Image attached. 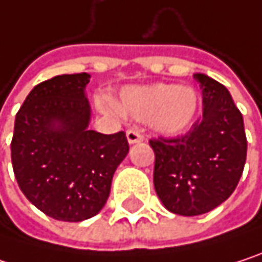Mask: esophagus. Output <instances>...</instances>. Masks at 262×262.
Returning a JSON list of instances; mask_svg holds the SVG:
<instances>
[{"label":"esophagus","instance_id":"1","mask_svg":"<svg viewBox=\"0 0 262 262\" xmlns=\"http://www.w3.org/2000/svg\"><path fill=\"white\" fill-rule=\"evenodd\" d=\"M126 136H127V142H129V144H138V142H142V141H144V136L136 130V129L127 130Z\"/></svg>","mask_w":262,"mask_h":262}]
</instances>
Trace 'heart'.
Listing matches in <instances>:
<instances>
[{
	"mask_svg": "<svg viewBox=\"0 0 262 262\" xmlns=\"http://www.w3.org/2000/svg\"><path fill=\"white\" fill-rule=\"evenodd\" d=\"M97 103L104 114L120 115L123 112L138 121H150L161 135L173 136L191 127L199 112L200 97L191 86L151 83L124 88L118 104L107 97L98 98Z\"/></svg>",
	"mask_w": 262,
	"mask_h": 262,
	"instance_id": "heart-1",
	"label": "heart"
}]
</instances>
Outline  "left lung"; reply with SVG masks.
Returning a JSON list of instances; mask_svg holds the SVG:
<instances>
[{
  "label": "left lung",
  "mask_w": 262,
  "mask_h": 262,
  "mask_svg": "<svg viewBox=\"0 0 262 262\" xmlns=\"http://www.w3.org/2000/svg\"><path fill=\"white\" fill-rule=\"evenodd\" d=\"M203 117L174 139H151L153 183L162 205L185 217L212 211L234 192L243 174L247 139L243 115L231 92L217 80L195 73Z\"/></svg>",
  "instance_id": "left-lung-1"
}]
</instances>
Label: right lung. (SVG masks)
Returning <instances> with one entry per match:
<instances>
[{
	"label": "right lung",
	"mask_w": 262,
	"mask_h": 262,
	"mask_svg": "<svg viewBox=\"0 0 262 262\" xmlns=\"http://www.w3.org/2000/svg\"><path fill=\"white\" fill-rule=\"evenodd\" d=\"M89 80L81 73L39 83L15 118V178L27 199L54 220L83 222L97 215L129 153L124 132L89 130Z\"/></svg>",
	"instance_id": "right-lung-1"
}]
</instances>
